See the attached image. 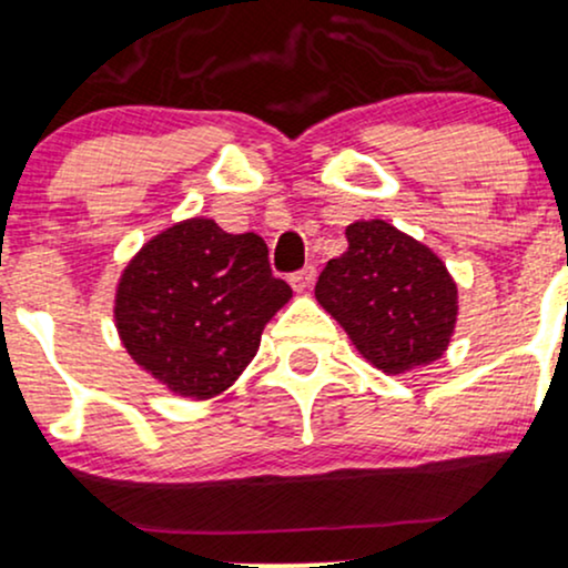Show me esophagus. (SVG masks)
I'll return each mask as SVG.
<instances>
[{"label": "esophagus", "mask_w": 568, "mask_h": 568, "mask_svg": "<svg viewBox=\"0 0 568 568\" xmlns=\"http://www.w3.org/2000/svg\"><path fill=\"white\" fill-rule=\"evenodd\" d=\"M290 284H292V290H295V292L311 290V286L316 284V268H313V265H305L303 271H295L290 276Z\"/></svg>", "instance_id": "esophagus-1"}]
</instances>
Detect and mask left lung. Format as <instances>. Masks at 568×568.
Masks as SVG:
<instances>
[{"label": "left lung", "instance_id": "obj_1", "mask_svg": "<svg viewBox=\"0 0 568 568\" xmlns=\"http://www.w3.org/2000/svg\"><path fill=\"white\" fill-rule=\"evenodd\" d=\"M345 236V255L321 271L318 303L384 374L437 361L458 316V290L445 263L379 219L349 223Z\"/></svg>", "mask_w": 568, "mask_h": 568}]
</instances>
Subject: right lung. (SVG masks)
<instances>
[{"mask_svg": "<svg viewBox=\"0 0 568 568\" xmlns=\"http://www.w3.org/2000/svg\"><path fill=\"white\" fill-rule=\"evenodd\" d=\"M290 297L261 236L192 219L125 265L115 321L139 366L176 395L202 400L236 382L261 347L263 326Z\"/></svg>", "mask_w": 568, "mask_h": 568, "instance_id": "right-lung-1", "label": "right lung"}]
</instances>
